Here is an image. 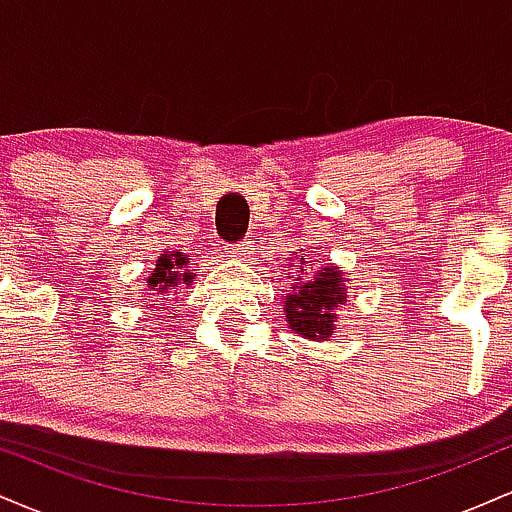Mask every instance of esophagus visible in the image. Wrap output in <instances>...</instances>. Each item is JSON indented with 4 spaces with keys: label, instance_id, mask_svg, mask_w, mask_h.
<instances>
[{
    "label": "esophagus",
    "instance_id": "obj_1",
    "mask_svg": "<svg viewBox=\"0 0 512 512\" xmlns=\"http://www.w3.org/2000/svg\"><path fill=\"white\" fill-rule=\"evenodd\" d=\"M252 250H255V245H252V238H248V240H243L238 248H233L231 252H233V257H238V260H250Z\"/></svg>",
    "mask_w": 512,
    "mask_h": 512
}]
</instances>
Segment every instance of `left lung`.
<instances>
[{
  "label": "left lung",
  "mask_w": 512,
  "mask_h": 512,
  "mask_svg": "<svg viewBox=\"0 0 512 512\" xmlns=\"http://www.w3.org/2000/svg\"><path fill=\"white\" fill-rule=\"evenodd\" d=\"M303 260L305 257H301V264ZM344 298L342 272L334 267H317L313 276L293 286L289 298H286V322L293 332L308 339L330 337L334 327V308Z\"/></svg>",
  "instance_id": "left-lung-1"
}]
</instances>
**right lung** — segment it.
I'll return each mask as SVG.
<instances>
[{"mask_svg": "<svg viewBox=\"0 0 512 512\" xmlns=\"http://www.w3.org/2000/svg\"><path fill=\"white\" fill-rule=\"evenodd\" d=\"M187 257L182 252H173V255L158 257L154 274L149 276V286H154L158 293H166V296H175L182 286L192 284L190 269H185Z\"/></svg>", "mask_w": 512, "mask_h": 512, "instance_id": "right-lung-1", "label": "right lung"}]
</instances>
